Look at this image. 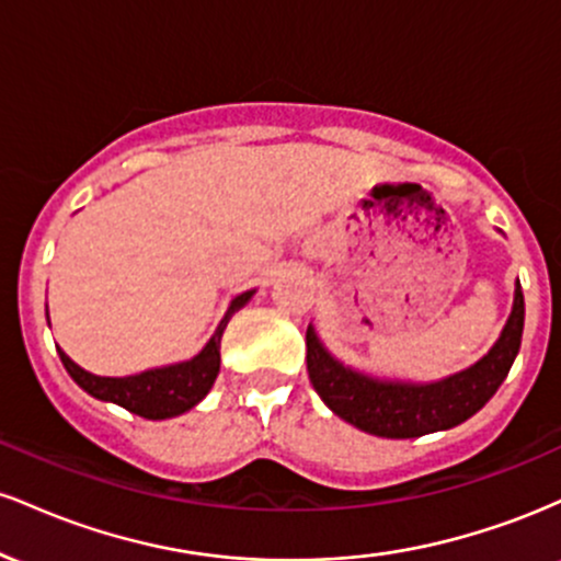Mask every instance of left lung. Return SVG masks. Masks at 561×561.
I'll list each match as a JSON object with an SVG mask.
<instances>
[{
	"label": "left lung",
	"instance_id": "obj_1",
	"mask_svg": "<svg viewBox=\"0 0 561 561\" xmlns=\"http://www.w3.org/2000/svg\"><path fill=\"white\" fill-rule=\"evenodd\" d=\"M525 327V295L517 285L514 308L499 343L488 356L459 375L433 385L382 382L345 369L319 343L311 327L306 332V364L313 390L340 420L377 437H420L450 430L493 398L519 353Z\"/></svg>",
	"mask_w": 561,
	"mask_h": 561
}]
</instances>
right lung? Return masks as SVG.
I'll return each instance as SVG.
<instances>
[{"label":"right lung","instance_id":"right-lung-1","mask_svg":"<svg viewBox=\"0 0 561 561\" xmlns=\"http://www.w3.org/2000/svg\"><path fill=\"white\" fill-rule=\"evenodd\" d=\"M250 295L253 293H242L231 300L227 317L218 324L210 343L205 345L203 353L192 358V362L165 366V369L141 371V375L134 377H96L83 371L79 364L70 362L60 347H57V353H60V362L68 369V375L73 377L76 385H81L89 396L100 398V401H113L124 405L126 411L145 416V420H169V416L184 414L192 405L203 401L205 392H208L210 385L216 382L218 366H221L218 345H221L224 327H227L231 313L250 300Z\"/></svg>","mask_w":561,"mask_h":561}]
</instances>
